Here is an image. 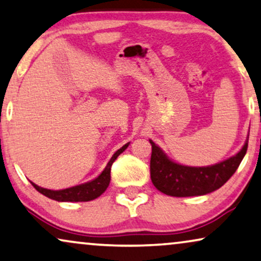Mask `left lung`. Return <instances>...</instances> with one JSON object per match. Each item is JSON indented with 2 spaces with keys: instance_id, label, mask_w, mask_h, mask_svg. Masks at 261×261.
Returning a JSON list of instances; mask_svg holds the SVG:
<instances>
[{
  "instance_id": "1",
  "label": "left lung",
  "mask_w": 261,
  "mask_h": 261,
  "mask_svg": "<svg viewBox=\"0 0 261 261\" xmlns=\"http://www.w3.org/2000/svg\"><path fill=\"white\" fill-rule=\"evenodd\" d=\"M149 142L152 145L149 164L152 183L163 194L174 197L206 195L220 189L237 171L248 147L247 138L241 151L229 159L212 166L191 167L171 162L154 142Z\"/></svg>"
}]
</instances>
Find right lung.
<instances>
[{
  "instance_id": "obj_1",
  "label": "right lung",
  "mask_w": 261,
  "mask_h": 261,
  "mask_svg": "<svg viewBox=\"0 0 261 261\" xmlns=\"http://www.w3.org/2000/svg\"><path fill=\"white\" fill-rule=\"evenodd\" d=\"M126 144L122 146L120 149L114 153L112 159L109 160V163L107 164L106 169L103 170V172L99 174L97 178H95L94 180L89 181V183L77 185V187H72L69 189H64V190H48V189H44L38 187L37 184L32 183V185L35 188V190H38L40 194H42L46 197L55 199L58 202H88L92 201V199L97 198L98 196H101L103 192L108 188L109 181H110V170H112L113 163L115 162V159L122 153L124 149L128 147Z\"/></svg>"
}]
</instances>
